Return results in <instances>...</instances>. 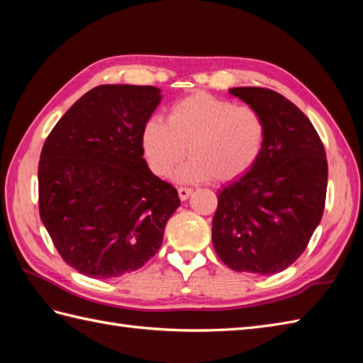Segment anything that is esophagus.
<instances>
[{
  "label": "esophagus",
  "instance_id": "obj_1",
  "mask_svg": "<svg viewBox=\"0 0 363 363\" xmlns=\"http://www.w3.org/2000/svg\"><path fill=\"white\" fill-rule=\"evenodd\" d=\"M191 189H189V187H179L177 189V194H179V198H181V201H186V199H189V196L191 195Z\"/></svg>",
  "mask_w": 363,
  "mask_h": 363
}]
</instances>
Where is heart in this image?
<instances>
[{"label":"heart","instance_id":"b5f03b06","mask_svg":"<svg viewBox=\"0 0 363 363\" xmlns=\"http://www.w3.org/2000/svg\"><path fill=\"white\" fill-rule=\"evenodd\" d=\"M267 125L251 106L213 96L189 95L168 111L167 123L150 118L142 129V150L154 173L172 176L187 156L179 179L186 182H230L251 172L262 156Z\"/></svg>","mask_w":363,"mask_h":363}]
</instances>
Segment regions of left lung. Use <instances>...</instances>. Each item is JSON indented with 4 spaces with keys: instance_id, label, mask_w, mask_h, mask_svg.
Returning <instances> with one entry per match:
<instances>
[{
    "instance_id": "8db88e82",
    "label": "left lung",
    "mask_w": 363,
    "mask_h": 363,
    "mask_svg": "<svg viewBox=\"0 0 363 363\" xmlns=\"http://www.w3.org/2000/svg\"><path fill=\"white\" fill-rule=\"evenodd\" d=\"M229 91L262 113L267 140L251 172L218 194L212 243L235 272L274 274L304 252L321 221L326 151L309 118L281 94L264 87Z\"/></svg>"
}]
</instances>
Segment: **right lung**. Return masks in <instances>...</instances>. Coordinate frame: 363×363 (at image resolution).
Wrapping results in <instances>:
<instances>
[{
    "label": "right lung",
    "instance_id": "right-lung-1",
    "mask_svg": "<svg viewBox=\"0 0 363 363\" xmlns=\"http://www.w3.org/2000/svg\"><path fill=\"white\" fill-rule=\"evenodd\" d=\"M160 99L152 86H98L45 140L38 162L42 223L60 257L94 279L142 268L181 204L177 190L143 159L142 129Z\"/></svg>",
    "mask_w": 363,
    "mask_h": 363
}]
</instances>
